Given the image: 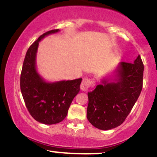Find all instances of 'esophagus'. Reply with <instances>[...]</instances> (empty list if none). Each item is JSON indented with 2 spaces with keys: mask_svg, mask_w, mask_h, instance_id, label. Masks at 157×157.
Masks as SVG:
<instances>
[{
  "mask_svg": "<svg viewBox=\"0 0 157 157\" xmlns=\"http://www.w3.org/2000/svg\"><path fill=\"white\" fill-rule=\"evenodd\" d=\"M94 85V81L88 78H84L80 84V89L82 91H87L88 89Z\"/></svg>",
  "mask_w": 157,
  "mask_h": 157,
  "instance_id": "esophagus-1",
  "label": "esophagus"
}]
</instances>
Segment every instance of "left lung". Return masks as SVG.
I'll list each match as a JSON object with an SVG mask.
<instances>
[{"instance_id": "obj_1", "label": "left lung", "mask_w": 157, "mask_h": 157, "mask_svg": "<svg viewBox=\"0 0 157 157\" xmlns=\"http://www.w3.org/2000/svg\"><path fill=\"white\" fill-rule=\"evenodd\" d=\"M143 71L139 55L132 63H120L112 77L88 92L87 118L93 126L107 130L124 121L142 92Z\"/></svg>"}]
</instances>
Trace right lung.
<instances>
[{
  "label": "right lung",
  "mask_w": 157,
  "mask_h": 157,
  "mask_svg": "<svg viewBox=\"0 0 157 157\" xmlns=\"http://www.w3.org/2000/svg\"><path fill=\"white\" fill-rule=\"evenodd\" d=\"M59 31L57 29L46 32L31 44L21 74V92L26 106L34 119L44 124H54L64 120L74 98L80 92L82 81V78H79L50 82L38 73L36 54L39 42Z\"/></svg>",
  "instance_id": "1"
}]
</instances>
